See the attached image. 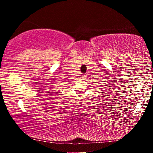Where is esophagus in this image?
<instances>
[{"instance_id": "1", "label": "esophagus", "mask_w": 153, "mask_h": 153, "mask_svg": "<svg viewBox=\"0 0 153 153\" xmlns=\"http://www.w3.org/2000/svg\"><path fill=\"white\" fill-rule=\"evenodd\" d=\"M80 76H81V78H85V75H80Z\"/></svg>"}]
</instances>
